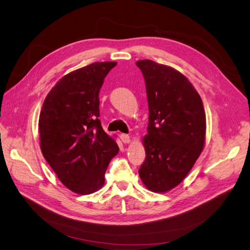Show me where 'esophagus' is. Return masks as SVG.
Masks as SVG:
<instances>
[{
    "label": "esophagus",
    "instance_id": "1",
    "mask_svg": "<svg viewBox=\"0 0 250 250\" xmlns=\"http://www.w3.org/2000/svg\"><path fill=\"white\" fill-rule=\"evenodd\" d=\"M120 139H121V141H122L124 144H128L130 142V135H128V134H121L120 135Z\"/></svg>",
    "mask_w": 250,
    "mask_h": 250
}]
</instances>
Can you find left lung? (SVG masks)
Listing matches in <instances>:
<instances>
[{
    "mask_svg": "<svg viewBox=\"0 0 250 250\" xmlns=\"http://www.w3.org/2000/svg\"><path fill=\"white\" fill-rule=\"evenodd\" d=\"M137 65L146 83L149 106L146 158L139 170L143 184L154 193L178 186L197 161L206 142L202 100L186 76L153 60Z\"/></svg>",
    "mask_w": 250,
    "mask_h": 250,
    "instance_id": "obj_1",
    "label": "left lung"
}]
</instances>
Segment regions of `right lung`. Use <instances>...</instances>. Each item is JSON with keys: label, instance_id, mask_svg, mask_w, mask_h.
<instances>
[{"label": "right lung", "instance_id": "right-lung-1", "mask_svg": "<svg viewBox=\"0 0 250 250\" xmlns=\"http://www.w3.org/2000/svg\"><path fill=\"white\" fill-rule=\"evenodd\" d=\"M117 62H94L66 74L43 101L39 130L43 157L74 193L92 194L104 185L108 164L119 152L99 120V92Z\"/></svg>", "mask_w": 250, "mask_h": 250}]
</instances>
